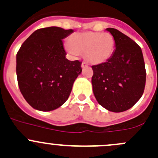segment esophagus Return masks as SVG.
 Segmentation results:
<instances>
[{"mask_svg":"<svg viewBox=\"0 0 158 158\" xmlns=\"http://www.w3.org/2000/svg\"><path fill=\"white\" fill-rule=\"evenodd\" d=\"M88 66V63L86 62H82V68H85Z\"/></svg>","mask_w":158,"mask_h":158,"instance_id":"obj_1","label":"esophagus"}]
</instances>
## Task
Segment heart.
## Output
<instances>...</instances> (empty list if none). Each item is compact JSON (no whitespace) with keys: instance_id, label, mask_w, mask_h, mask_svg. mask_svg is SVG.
<instances>
[{"instance_id":"1","label":"heart","mask_w":158,"mask_h":158,"mask_svg":"<svg viewBox=\"0 0 158 158\" xmlns=\"http://www.w3.org/2000/svg\"><path fill=\"white\" fill-rule=\"evenodd\" d=\"M115 47L114 39L109 33L85 32L72 34L66 48L73 55L84 53L85 60L93 64L107 61Z\"/></svg>"}]
</instances>
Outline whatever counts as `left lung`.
I'll use <instances>...</instances> for the list:
<instances>
[{"label": "left lung", "mask_w": 158, "mask_h": 158, "mask_svg": "<svg viewBox=\"0 0 158 158\" xmlns=\"http://www.w3.org/2000/svg\"><path fill=\"white\" fill-rule=\"evenodd\" d=\"M115 42L112 56L92 66V84L95 98L102 107L122 112L132 107L144 93L146 70L141 47L114 28H107Z\"/></svg>", "instance_id": "left-lung-1"}]
</instances>
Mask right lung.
<instances>
[{
  "label": "right lung",
  "instance_id": "1",
  "mask_svg": "<svg viewBox=\"0 0 158 158\" xmlns=\"http://www.w3.org/2000/svg\"><path fill=\"white\" fill-rule=\"evenodd\" d=\"M72 33L73 30L58 27L36 30L17 52L19 88L33 109L52 111L69 98L74 81L82 72V62L66 58L62 40Z\"/></svg>",
  "mask_w": 158,
  "mask_h": 158
}]
</instances>
